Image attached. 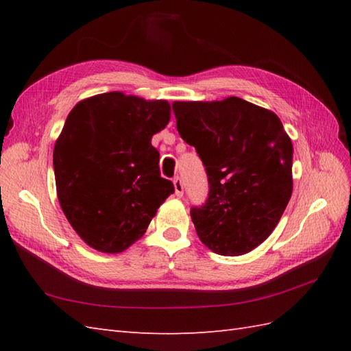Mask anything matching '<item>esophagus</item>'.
<instances>
[{
	"label": "esophagus",
	"instance_id": "34e87169",
	"mask_svg": "<svg viewBox=\"0 0 351 351\" xmlns=\"http://www.w3.org/2000/svg\"><path fill=\"white\" fill-rule=\"evenodd\" d=\"M173 185H175V193H176V196L182 197V195H184V184H182V181H181V178H180V176H176V178H175V180H173Z\"/></svg>",
	"mask_w": 351,
	"mask_h": 351
}]
</instances>
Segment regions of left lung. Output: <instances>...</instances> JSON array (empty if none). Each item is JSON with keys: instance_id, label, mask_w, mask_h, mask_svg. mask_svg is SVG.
<instances>
[{"instance_id": "8db88e82", "label": "left lung", "mask_w": 351, "mask_h": 351, "mask_svg": "<svg viewBox=\"0 0 351 351\" xmlns=\"http://www.w3.org/2000/svg\"><path fill=\"white\" fill-rule=\"evenodd\" d=\"M182 140L208 176L205 204L190 210L208 249L238 256L265 241L293 193V145L280 119L237 96L171 104Z\"/></svg>"}]
</instances>
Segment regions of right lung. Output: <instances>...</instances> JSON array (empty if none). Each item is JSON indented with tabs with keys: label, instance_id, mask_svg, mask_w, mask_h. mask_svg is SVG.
I'll use <instances>...</instances> for the list:
<instances>
[{
	"label": "right lung",
	"instance_id": "1",
	"mask_svg": "<svg viewBox=\"0 0 351 351\" xmlns=\"http://www.w3.org/2000/svg\"><path fill=\"white\" fill-rule=\"evenodd\" d=\"M170 119L167 101L110 92L78 102L54 146L58 202L93 249L117 253L146 232L175 187L160 173L155 132Z\"/></svg>",
	"mask_w": 351,
	"mask_h": 351
}]
</instances>
